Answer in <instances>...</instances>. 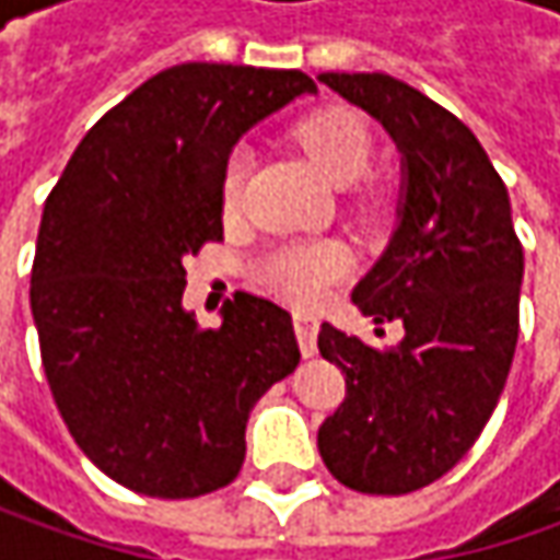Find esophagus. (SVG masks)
<instances>
[{
    "label": "esophagus",
    "instance_id": "1",
    "mask_svg": "<svg viewBox=\"0 0 560 560\" xmlns=\"http://www.w3.org/2000/svg\"><path fill=\"white\" fill-rule=\"evenodd\" d=\"M292 327H295V336H299V349H302V355L312 358L314 352H317V320L308 317V314H295Z\"/></svg>",
    "mask_w": 560,
    "mask_h": 560
}]
</instances>
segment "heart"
<instances>
[{"instance_id":"obj_1","label":"heart","mask_w":560,"mask_h":560,"mask_svg":"<svg viewBox=\"0 0 560 560\" xmlns=\"http://www.w3.org/2000/svg\"><path fill=\"white\" fill-rule=\"evenodd\" d=\"M295 140L320 167V174L336 186L355 184L374 159V137L368 120L346 105H327L308 115L295 127ZM248 171H252L248 149H233L221 184L226 208H236L243 199ZM346 273H349V255L336 243H290V246L270 248L258 261L261 283L295 305H314Z\"/></svg>"}]
</instances>
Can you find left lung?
Segmentation results:
<instances>
[{"instance_id": "left-lung-1", "label": "left lung", "mask_w": 560, "mask_h": 560, "mask_svg": "<svg viewBox=\"0 0 560 560\" xmlns=\"http://www.w3.org/2000/svg\"><path fill=\"white\" fill-rule=\"evenodd\" d=\"M401 152L398 224L352 292L405 339L374 349L320 324L317 349L346 398L317 430L327 470L355 492L405 495L448 474L483 433L517 346L524 248L511 199L480 140L389 74H320Z\"/></svg>"}]
</instances>
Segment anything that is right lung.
Returning a JSON list of instances; mask_svg holds the SVG:
<instances>
[{
  "label": "right lung",
  "mask_w": 560,
  "mask_h": 560,
  "mask_svg": "<svg viewBox=\"0 0 560 560\" xmlns=\"http://www.w3.org/2000/svg\"><path fill=\"white\" fill-rule=\"evenodd\" d=\"M314 90L302 71L174 65L90 127L49 192L31 273L43 371L115 483L152 499L233 483L248 411L295 371L290 312L236 292L221 327H199L184 258L224 240L236 140Z\"/></svg>",
  "instance_id": "right-lung-1"
}]
</instances>
